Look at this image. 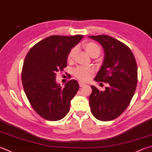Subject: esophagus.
Wrapping results in <instances>:
<instances>
[{"label":"esophagus","instance_id":"34e87169","mask_svg":"<svg viewBox=\"0 0 152 152\" xmlns=\"http://www.w3.org/2000/svg\"><path fill=\"white\" fill-rule=\"evenodd\" d=\"M86 85V84L83 83V82H79V86L80 87H82V86H84Z\"/></svg>","mask_w":152,"mask_h":152}]
</instances>
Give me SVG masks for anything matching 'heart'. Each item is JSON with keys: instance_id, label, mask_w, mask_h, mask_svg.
I'll use <instances>...</instances> for the list:
<instances>
[{"instance_id": "heart-1", "label": "heart", "mask_w": 152, "mask_h": 152, "mask_svg": "<svg viewBox=\"0 0 152 152\" xmlns=\"http://www.w3.org/2000/svg\"><path fill=\"white\" fill-rule=\"evenodd\" d=\"M83 47L87 53L90 55L91 57L96 58L100 54L101 49L97 44L92 42H85L83 43ZM76 52V49L74 48L71 50L68 53L67 60L68 61H72L74 58ZM93 72L91 68H84V67H78L75 69L74 72V76L77 78L81 81H87L90 79L91 75Z\"/></svg>"}]
</instances>
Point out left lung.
Here are the masks:
<instances>
[{"mask_svg":"<svg viewBox=\"0 0 152 152\" xmlns=\"http://www.w3.org/2000/svg\"><path fill=\"white\" fill-rule=\"evenodd\" d=\"M102 46L103 64L95 78L108 83L104 91L91 86L89 97L92 114L100 121L114 120L129 106L137 83V67L131 50L120 41L107 35L89 36Z\"/></svg>","mask_w":152,"mask_h":152,"instance_id":"8db88e82","label":"left lung"}]
</instances>
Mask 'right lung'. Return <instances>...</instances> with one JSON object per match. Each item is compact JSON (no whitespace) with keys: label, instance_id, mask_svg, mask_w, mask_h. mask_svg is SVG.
Returning a JSON list of instances; mask_svg holds the SVG:
<instances>
[{"label":"right lung","instance_id":"add662e5","mask_svg":"<svg viewBox=\"0 0 152 152\" xmlns=\"http://www.w3.org/2000/svg\"><path fill=\"white\" fill-rule=\"evenodd\" d=\"M82 38L50 36L36 44L26 54L21 75L24 90L33 109L45 120H60L69 112L79 84L71 80L62 88L56 81V74L67 66L68 53Z\"/></svg>","mask_w":152,"mask_h":152}]
</instances>
